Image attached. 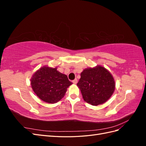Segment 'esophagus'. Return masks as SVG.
Returning a JSON list of instances; mask_svg holds the SVG:
<instances>
[{
	"instance_id": "34e87169",
	"label": "esophagus",
	"mask_w": 146,
	"mask_h": 146,
	"mask_svg": "<svg viewBox=\"0 0 146 146\" xmlns=\"http://www.w3.org/2000/svg\"><path fill=\"white\" fill-rule=\"evenodd\" d=\"M77 82H78L77 79L76 78V79H74V80L72 81V83H73L74 84H77Z\"/></svg>"
}]
</instances>
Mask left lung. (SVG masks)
I'll use <instances>...</instances> for the list:
<instances>
[{"label": "left lung", "mask_w": 146, "mask_h": 146, "mask_svg": "<svg viewBox=\"0 0 146 146\" xmlns=\"http://www.w3.org/2000/svg\"><path fill=\"white\" fill-rule=\"evenodd\" d=\"M80 76L77 86L84 100L92 105L106 102L115 90V81L113 76L102 66L85 69Z\"/></svg>", "instance_id": "obj_1"}]
</instances>
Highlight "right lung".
<instances>
[{"instance_id":"1","label":"right lung","mask_w":146,"mask_h":146,"mask_svg":"<svg viewBox=\"0 0 146 146\" xmlns=\"http://www.w3.org/2000/svg\"><path fill=\"white\" fill-rule=\"evenodd\" d=\"M31 86L38 98L48 104L58 102L64 96L67 88L72 83L66 75L57 70V68L42 66L30 79Z\"/></svg>"}]
</instances>
